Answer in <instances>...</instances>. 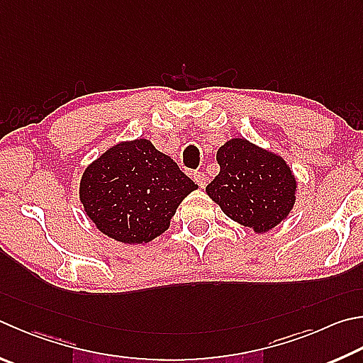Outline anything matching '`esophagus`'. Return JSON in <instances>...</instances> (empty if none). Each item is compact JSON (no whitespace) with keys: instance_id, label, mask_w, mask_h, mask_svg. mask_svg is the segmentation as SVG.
Returning a JSON list of instances; mask_svg holds the SVG:
<instances>
[{"instance_id":"esophagus-1","label":"esophagus","mask_w":363,"mask_h":363,"mask_svg":"<svg viewBox=\"0 0 363 363\" xmlns=\"http://www.w3.org/2000/svg\"><path fill=\"white\" fill-rule=\"evenodd\" d=\"M194 181L199 184L201 189L206 187V176H204L201 171H195V173H194Z\"/></svg>"}]
</instances>
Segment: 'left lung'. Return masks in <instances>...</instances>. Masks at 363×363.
Instances as JSON below:
<instances>
[{
  "label": "left lung",
  "instance_id": "obj_1",
  "mask_svg": "<svg viewBox=\"0 0 363 363\" xmlns=\"http://www.w3.org/2000/svg\"><path fill=\"white\" fill-rule=\"evenodd\" d=\"M220 171L206 194L223 214L255 233L287 219L296 200V177L287 162L246 138H232L216 154Z\"/></svg>",
  "mask_w": 363,
  "mask_h": 363
}]
</instances>
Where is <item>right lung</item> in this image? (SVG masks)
Wrapping results in <instances>:
<instances>
[{
    "instance_id": "right-lung-1",
    "label": "right lung",
    "mask_w": 363,
    "mask_h": 363,
    "mask_svg": "<svg viewBox=\"0 0 363 363\" xmlns=\"http://www.w3.org/2000/svg\"><path fill=\"white\" fill-rule=\"evenodd\" d=\"M199 186L146 138L111 146L84 169L79 200L103 235L146 245L167 232L176 209Z\"/></svg>"
}]
</instances>
